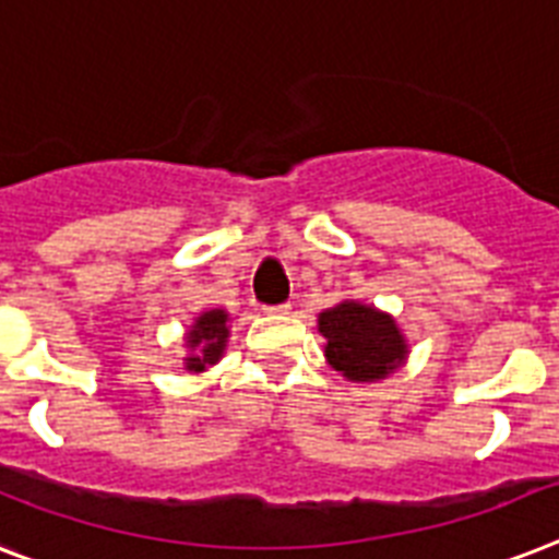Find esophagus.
I'll use <instances>...</instances> for the list:
<instances>
[{"mask_svg":"<svg viewBox=\"0 0 559 559\" xmlns=\"http://www.w3.org/2000/svg\"><path fill=\"white\" fill-rule=\"evenodd\" d=\"M293 304H275V307H266V312H289Z\"/></svg>","mask_w":559,"mask_h":559,"instance_id":"esophagus-1","label":"esophagus"}]
</instances>
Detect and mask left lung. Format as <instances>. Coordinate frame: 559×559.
<instances>
[{
	"instance_id": "obj_1",
	"label": "left lung",
	"mask_w": 559,
	"mask_h": 559,
	"mask_svg": "<svg viewBox=\"0 0 559 559\" xmlns=\"http://www.w3.org/2000/svg\"><path fill=\"white\" fill-rule=\"evenodd\" d=\"M326 361L350 382H379L407 358V344L388 312L342 301L319 316Z\"/></svg>"
}]
</instances>
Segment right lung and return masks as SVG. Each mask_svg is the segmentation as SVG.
Segmentation results:
<instances>
[{
	"instance_id": "add662e5",
	"label": "right lung",
	"mask_w": 559,
	"mask_h": 559,
	"mask_svg": "<svg viewBox=\"0 0 559 559\" xmlns=\"http://www.w3.org/2000/svg\"><path fill=\"white\" fill-rule=\"evenodd\" d=\"M229 316L226 310H206L194 319L192 330L186 333V370L192 373H203L209 365H215L217 358L224 356L226 338H229V326H226Z\"/></svg>"
}]
</instances>
